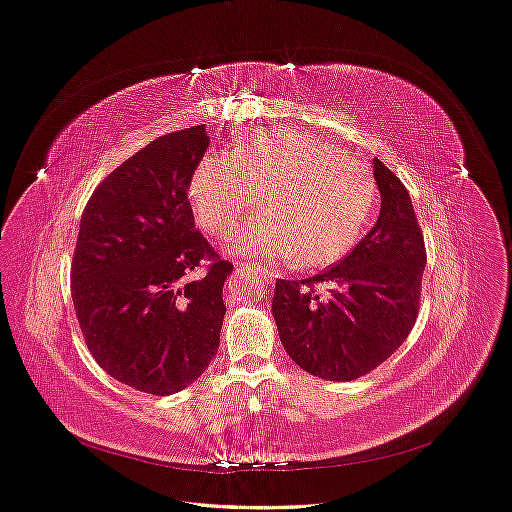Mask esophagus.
<instances>
[{
	"mask_svg": "<svg viewBox=\"0 0 512 512\" xmlns=\"http://www.w3.org/2000/svg\"><path fill=\"white\" fill-rule=\"evenodd\" d=\"M234 265H236V270H238V272H242V270H245V267H247V265H251V263H245V261H236Z\"/></svg>",
	"mask_w": 512,
	"mask_h": 512,
	"instance_id": "obj_1",
	"label": "esophagus"
}]
</instances>
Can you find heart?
<instances>
[{
    "mask_svg": "<svg viewBox=\"0 0 512 512\" xmlns=\"http://www.w3.org/2000/svg\"><path fill=\"white\" fill-rule=\"evenodd\" d=\"M261 195L263 215L236 232L230 253L321 267L355 247L378 197L369 166L338 145L290 128L255 132L234 153L201 159L188 199L199 224L230 234Z\"/></svg>",
    "mask_w": 512,
    "mask_h": 512,
    "instance_id": "1",
    "label": "heart"
}]
</instances>
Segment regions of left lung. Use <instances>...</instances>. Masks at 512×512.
Wrapping results in <instances>:
<instances>
[{
    "mask_svg": "<svg viewBox=\"0 0 512 512\" xmlns=\"http://www.w3.org/2000/svg\"><path fill=\"white\" fill-rule=\"evenodd\" d=\"M380 218L328 272L278 280L272 313L280 340L301 369L351 382L382 365L415 326L425 247L413 203L392 170L373 159ZM324 283L326 293H317Z\"/></svg>",
    "mask_w": 512,
    "mask_h": 512,
    "instance_id": "left-lung-1",
    "label": "left lung"
}]
</instances>
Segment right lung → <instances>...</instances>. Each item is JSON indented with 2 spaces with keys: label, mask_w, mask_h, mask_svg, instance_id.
<instances>
[{
  "label": "right lung",
  "mask_w": 512,
  "mask_h": 512,
  "mask_svg": "<svg viewBox=\"0 0 512 512\" xmlns=\"http://www.w3.org/2000/svg\"><path fill=\"white\" fill-rule=\"evenodd\" d=\"M205 124L151 141L91 195L72 259V301L93 359L155 396L191 386L218 353L232 263L195 230L188 184ZM201 260L205 277L191 279Z\"/></svg>",
  "instance_id": "add662e5"
}]
</instances>
